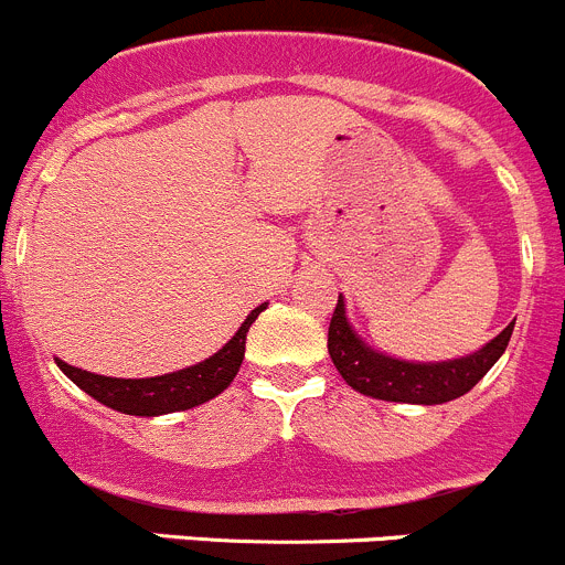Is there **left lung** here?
Segmentation results:
<instances>
[{"mask_svg": "<svg viewBox=\"0 0 565 565\" xmlns=\"http://www.w3.org/2000/svg\"><path fill=\"white\" fill-rule=\"evenodd\" d=\"M513 324L515 321H510L493 341L477 349L475 354L440 360V363H411V360L391 358V354L369 347L352 330L347 319V308H343V297H338L335 313H332L330 321V335H327V349H330L338 374L363 396L385 402H407V405H444V402L469 394L491 372L493 363L508 349Z\"/></svg>", "mask_w": 565, "mask_h": 565, "instance_id": "left-lung-1", "label": "left lung"}]
</instances>
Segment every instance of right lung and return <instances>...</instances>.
Listing matches in <instances>:
<instances>
[{"mask_svg": "<svg viewBox=\"0 0 565 565\" xmlns=\"http://www.w3.org/2000/svg\"><path fill=\"white\" fill-rule=\"evenodd\" d=\"M266 305L268 302H263L260 308L252 310L244 324L238 327V332L216 354H211L196 366L180 369V372L147 380H121L74 369L63 360H57V366L85 394L94 396L102 405L113 407V411L127 413V416H163V413L188 411V407L205 405L207 399L218 396L233 383L241 369V360H244L246 332H249L252 321L266 310Z\"/></svg>", "mask_w": 565, "mask_h": 565, "instance_id": "add662e5", "label": "right lung"}]
</instances>
